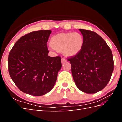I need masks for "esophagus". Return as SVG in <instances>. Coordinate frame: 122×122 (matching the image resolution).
<instances>
[{
  "instance_id": "1",
  "label": "esophagus",
  "mask_w": 122,
  "mask_h": 122,
  "mask_svg": "<svg viewBox=\"0 0 122 122\" xmlns=\"http://www.w3.org/2000/svg\"><path fill=\"white\" fill-rule=\"evenodd\" d=\"M66 62V59L62 58V59H61V62H62V63H63L64 62Z\"/></svg>"
}]
</instances>
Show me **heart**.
I'll return each mask as SVG.
<instances>
[{"instance_id": "1", "label": "heart", "mask_w": 122, "mask_h": 122, "mask_svg": "<svg viewBox=\"0 0 122 122\" xmlns=\"http://www.w3.org/2000/svg\"><path fill=\"white\" fill-rule=\"evenodd\" d=\"M51 47L59 52L63 51L67 56H74L81 51L84 39L79 32L60 33L51 38Z\"/></svg>"}]
</instances>
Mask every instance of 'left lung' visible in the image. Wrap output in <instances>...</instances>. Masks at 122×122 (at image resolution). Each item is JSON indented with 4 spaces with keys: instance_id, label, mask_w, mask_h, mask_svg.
<instances>
[{
    "instance_id": "obj_1",
    "label": "left lung",
    "mask_w": 122,
    "mask_h": 122,
    "mask_svg": "<svg viewBox=\"0 0 122 122\" xmlns=\"http://www.w3.org/2000/svg\"><path fill=\"white\" fill-rule=\"evenodd\" d=\"M84 39L81 51L68 58L73 78L78 89L88 94L107 86L114 70L112 51L103 39L92 31L79 29Z\"/></svg>"
}]
</instances>
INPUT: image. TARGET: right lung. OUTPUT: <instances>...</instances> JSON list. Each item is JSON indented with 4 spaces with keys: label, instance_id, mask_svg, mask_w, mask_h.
Segmentation results:
<instances>
[{
    "label": "right lung",
    "instance_id": "obj_1",
    "mask_svg": "<svg viewBox=\"0 0 122 122\" xmlns=\"http://www.w3.org/2000/svg\"><path fill=\"white\" fill-rule=\"evenodd\" d=\"M51 30L33 31L20 38L8 56L10 77L20 91L41 96L53 89L62 66L60 56L50 57L47 42Z\"/></svg>",
    "mask_w": 122,
    "mask_h": 122
}]
</instances>
